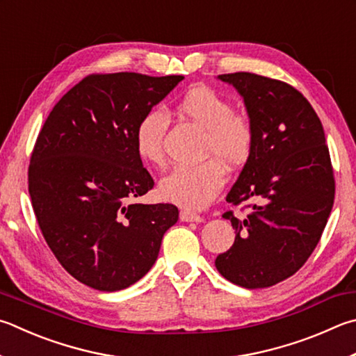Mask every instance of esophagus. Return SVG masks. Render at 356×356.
Masks as SVG:
<instances>
[{
  "mask_svg": "<svg viewBox=\"0 0 356 356\" xmlns=\"http://www.w3.org/2000/svg\"><path fill=\"white\" fill-rule=\"evenodd\" d=\"M180 221H184V222H202L204 218L197 215V213H193L190 210H182V211H180Z\"/></svg>",
  "mask_w": 356,
  "mask_h": 356,
  "instance_id": "34e87169",
  "label": "esophagus"
}]
</instances>
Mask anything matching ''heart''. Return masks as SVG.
<instances>
[{"instance_id":"heart-1","label":"heart","mask_w":356,"mask_h":356,"mask_svg":"<svg viewBox=\"0 0 356 356\" xmlns=\"http://www.w3.org/2000/svg\"><path fill=\"white\" fill-rule=\"evenodd\" d=\"M177 112L205 131L204 156H213L199 165H180L161 179L160 195L186 209H202L215 197L225 182L221 161L240 166L254 147V127L244 115L235 113L232 102L209 87H195L177 102ZM166 115L152 108L135 127V151L145 163L163 166Z\"/></svg>"}]
</instances>
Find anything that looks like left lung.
<instances>
[{"instance_id":"obj_1","label":"left lung","mask_w":356,"mask_h":356,"mask_svg":"<svg viewBox=\"0 0 356 356\" xmlns=\"http://www.w3.org/2000/svg\"><path fill=\"white\" fill-rule=\"evenodd\" d=\"M243 96L254 147L227 195L255 200L244 219L225 211L235 243L216 269L238 286L268 288L299 270L318 245L334 200L330 152L319 116L289 83L254 73L219 74Z\"/></svg>"}]
</instances>
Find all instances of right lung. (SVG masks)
<instances>
[{"label": "right lung", "instance_id": "obj_1", "mask_svg": "<svg viewBox=\"0 0 356 356\" xmlns=\"http://www.w3.org/2000/svg\"><path fill=\"white\" fill-rule=\"evenodd\" d=\"M182 79L90 74L38 134L28 174L32 209L49 249L83 285L107 293L134 285L177 222L176 205L129 200L154 186L135 151V127Z\"/></svg>", "mask_w": 356, "mask_h": 356}]
</instances>
